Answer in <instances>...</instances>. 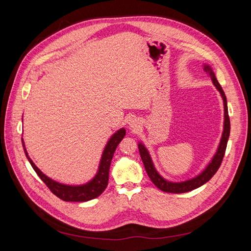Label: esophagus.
<instances>
[{"label": "esophagus", "instance_id": "1", "mask_svg": "<svg viewBox=\"0 0 251 251\" xmlns=\"http://www.w3.org/2000/svg\"><path fill=\"white\" fill-rule=\"evenodd\" d=\"M128 126H130V127L131 128H135V127H137L138 126V120L137 119H131L130 120V123H128Z\"/></svg>", "mask_w": 251, "mask_h": 251}]
</instances>
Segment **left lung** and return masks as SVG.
<instances>
[{"mask_svg":"<svg viewBox=\"0 0 251 251\" xmlns=\"http://www.w3.org/2000/svg\"><path fill=\"white\" fill-rule=\"evenodd\" d=\"M203 69L209 73L212 83H214L215 87L217 88V90L219 91L220 94H221V96L223 98V104H224V126H223L222 138H221V140H220L216 154L214 155V157H212L211 161L207 164L206 168H205L198 175V176H196L189 180L182 181V182L168 181V180H165L155 169L154 163H153V161H151V155L149 153V151L147 150V148L143 146L142 142L138 143L140 157L142 159L144 168H146V171L149 175L150 179L159 189H161L162 192H165V193L182 194V193L191 192V191H193V189H196V188L202 186L203 184L206 183V182H208L211 179V177L217 173V171L220 168V165H221V163H222L223 157L225 155L227 141H228L229 133H230V120H229V116H228V108H227L226 96H225V93H224L222 87L220 86V83L218 82V80L215 76V73L212 72V69L210 68V66L204 64Z\"/></svg>","mask_w":251,"mask_h":251,"instance_id":"left-lung-1","label":"left lung"}]
</instances>
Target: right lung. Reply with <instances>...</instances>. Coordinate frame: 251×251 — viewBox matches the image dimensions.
I'll return each mask as SVG.
<instances>
[{
  "mask_svg": "<svg viewBox=\"0 0 251 251\" xmlns=\"http://www.w3.org/2000/svg\"><path fill=\"white\" fill-rule=\"evenodd\" d=\"M125 135H126V130L123 127L111 136V138L109 139L107 146H105L102 151L100 166H98V171L94 176V178L92 180H90L89 182H87L86 184H81V185L63 184L46 176V175L43 174L39 169H37V166L33 163L31 158L28 156L27 150L24 144V140L23 139H22V143H23V148H24V151L28 161L30 162V164H31L33 170L37 174V176L43 180L44 183L48 186V188L53 194H54L56 197H58L59 199L67 202H86V201H90L97 198L98 196H100L102 194L105 187H107L108 181H109L110 165H111L114 151H115L119 142L125 137Z\"/></svg>",
  "mask_w": 251,
  "mask_h": 251,
  "instance_id": "obj_1",
  "label": "right lung"
}]
</instances>
